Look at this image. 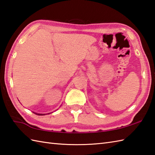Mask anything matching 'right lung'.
<instances>
[{"instance_id":"right-lung-1","label":"right lung","mask_w":155,"mask_h":155,"mask_svg":"<svg viewBox=\"0 0 155 155\" xmlns=\"http://www.w3.org/2000/svg\"><path fill=\"white\" fill-rule=\"evenodd\" d=\"M35 114H38V115H45V114H39V113H34ZM49 114V113H48Z\"/></svg>"}]
</instances>
